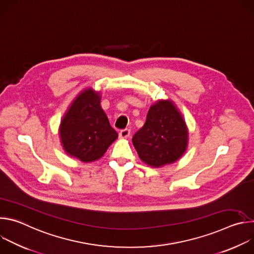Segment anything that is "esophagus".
Returning <instances> with one entry per match:
<instances>
[{
	"instance_id": "obj_1",
	"label": "esophagus",
	"mask_w": 254,
	"mask_h": 254,
	"mask_svg": "<svg viewBox=\"0 0 254 254\" xmlns=\"http://www.w3.org/2000/svg\"><path fill=\"white\" fill-rule=\"evenodd\" d=\"M129 134H130V130L128 128H125V129H122L120 131V136L122 138H127V137L129 136Z\"/></svg>"
}]
</instances>
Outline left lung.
Listing matches in <instances>:
<instances>
[{
  "mask_svg": "<svg viewBox=\"0 0 254 254\" xmlns=\"http://www.w3.org/2000/svg\"><path fill=\"white\" fill-rule=\"evenodd\" d=\"M139 159L159 168L173 164L186 152L188 130L185 121L170 100L154 103L148 112L143 127L132 136Z\"/></svg>",
  "mask_w": 254,
  "mask_h": 254,
  "instance_id": "8db88e82",
  "label": "left lung"
}]
</instances>
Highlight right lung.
Listing matches in <instances>:
<instances>
[{"instance_id": "right-lung-1", "label": "right lung", "mask_w": 254, "mask_h": 254, "mask_svg": "<svg viewBox=\"0 0 254 254\" xmlns=\"http://www.w3.org/2000/svg\"><path fill=\"white\" fill-rule=\"evenodd\" d=\"M100 94L91 88L81 91L63 117L59 135L67 155L88 163L100 159L118 138L100 106Z\"/></svg>"}]
</instances>
